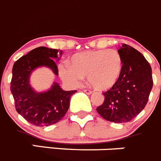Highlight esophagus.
Masks as SVG:
<instances>
[{"instance_id":"obj_1","label":"esophagus","mask_w":161,"mask_h":161,"mask_svg":"<svg viewBox=\"0 0 161 161\" xmlns=\"http://www.w3.org/2000/svg\"><path fill=\"white\" fill-rule=\"evenodd\" d=\"M84 92H85L87 95H91V94L92 93V92L91 90H89V89H84Z\"/></svg>"}]
</instances>
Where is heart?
Wrapping results in <instances>:
<instances>
[{"label":"heart","instance_id":"obj_1","mask_svg":"<svg viewBox=\"0 0 161 161\" xmlns=\"http://www.w3.org/2000/svg\"><path fill=\"white\" fill-rule=\"evenodd\" d=\"M124 70V60L117 51L109 49L87 51L72 55L69 64L58 66L60 77L70 85L77 87L84 77L98 91L112 88L120 80Z\"/></svg>","mask_w":161,"mask_h":161}]
</instances>
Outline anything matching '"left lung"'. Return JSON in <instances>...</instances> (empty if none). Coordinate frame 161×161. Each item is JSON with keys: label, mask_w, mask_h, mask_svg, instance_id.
I'll return each mask as SVG.
<instances>
[{"label": "left lung", "mask_w": 161, "mask_h": 161, "mask_svg": "<svg viewBox=\"0 0 161 161\" xmlns=\"http://www.w3.org/2000/svg\"><path fill=\"white\" fill-rule=\"evenodd\" d=\"M118 52L124 60V70L115 86L103 93L105 100L96 110L105 120L126 123L146 106L152 90V69L145 57L128 44Z\"/></svg>", "instance_id": "left-lung-1"}]
</instances>
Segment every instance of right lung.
<instances>
[{"mask_svg":"<svg viewBox=\"0 0 161 161\" xmlns=\"http://www.w3.org/2000/svg\"><path fill=\"white\" fill-rule=\"evenodd\" d=\"M63 52L58 49L39 47L19 58L13 65L11 92L16 111L28 122L38 127L56 124L68 111L70 98L77 91H64L54 82L47 91L37 92L30 84V75L40 67L49 68L55 75L58 70L55 60L58 61Z\"/></svg>","mask_w":161,"mask_h":161,"instance_id":"right-lung-1","label":"right lung"}]
</instances>
